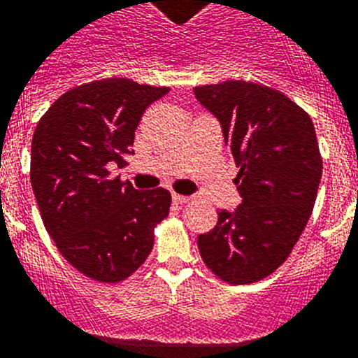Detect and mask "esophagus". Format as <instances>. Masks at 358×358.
I'll return each instance as SVG.
<instances>
[{"label": "esophagus", "mask_w": 358, "mask_h": 358, "mask_svg": "<svg viewBox=\"0 0 358 358\" xmlns=\"http://www.w3.org/2000/svg\"><path fill=\"white\" fill-rule=\"evenodd\" d=\"M191 200V196H183V194H173V201H175V203H178V205H182V203H187V201Z\"/></svg>", "instance_id": "obj_1"}]
</instances>
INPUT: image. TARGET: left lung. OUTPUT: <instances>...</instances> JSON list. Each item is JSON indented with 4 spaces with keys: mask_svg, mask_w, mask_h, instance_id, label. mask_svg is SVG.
<instances>
[{
    "mask_svg": "<svg viewBox=\"0 0 358 358\" xmlns=\"http://www.w3.org/2000/svg\"><path fill=\"white\" fill-rule=\"evenodd\" d=\"M194 97L222 126L243 198L198 236L200 256L223 281H259L290 256L315 203L322 160L312 119L278 90L247 80L198 86Z\"/></svg>",
    "mask_w": 358,
    "mask_h": 358,
    "instance_id": "left-lung-1",
    "label": "left lung"
}]
</instances>
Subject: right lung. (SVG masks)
I'll return each instance as SVG.
<instances>
[{"instance_id": "obj_1", "label": "right lung", "mask_w": 358, "mask_h": 358, "mask_svg": "<svg viewBox=\"0 0 358 358\" xmlns=\"http://www.w3.org/2000/svg\"><path fill=\"white\" fill-rule=\"evenodd\" d=\"M167 92L124 77L93 80L61 95L34 131L30 182L43 223L64 259L95 281L131 275L169 214V191L141 192L110 176L135 155L145 108Z\"/></svg>"}]
</instances>
